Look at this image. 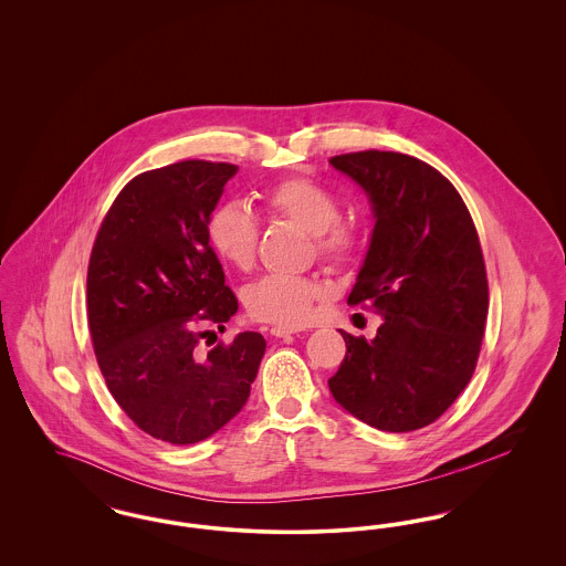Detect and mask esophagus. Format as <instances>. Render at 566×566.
I'll use <instances>...</instances> for the list:
<instances>
[{
    "label": "esophagus",
    "instance_id": "esophagus-1",
    "mask_svg": "<svg viewBox=\"0 0 566 566\" xmlns=\"http://www.w3.org/2000/svg\"><path fill=\"white\" fill-rule=\"evenodd\" d=\"M295 333H298V331L291 328V326H273L271 328L273 337H289V335H295Z\"/></svg>",
    "mask_w": 566,
    "mask_h": 566
}]
</instances>
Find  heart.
<instances>
[{
  "mask_svg": "<svg viewBox=\"0 0 566 566\" xmlns=\"http://www.w3.org/2000/svg\"><path fill=\"white\" fill-rule=\"evenodd\" d=\"M263 206L270 214L291 220L312 235L318 259L331 268H346L358 254V229L339 220L342 208L331 190L307 178H286L263 192ZM259 220L240 201L216 206L206 222V238L216 256L245 271L254 265L259 245ZM324 289L312 277L273 273L250 284L243 293V305L250 318L259 323L296 328L310 323Z\"/></svg>",
  "mask_w": 566,
  "mask_h": 566,
  "instance_id": "1",
  "label": "heart"
}]
</instances>
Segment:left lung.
Wrapping results in <instances>:
<instances>
[{"label":"left lung","mask_w":566,"mask_h":566,"mask_svg":"<svg viewBox=\"0 0 566 566\" xmlns=\"http://www.w3.org/2000/svg\"><path fill=\"white\" fill-rule=\"evenodd\" d=\"M328 163L367 192L376 218L348 303L384 318L371 342L339 331L346 358L331 395L379 431L422 429L457 401L482 348L488 280L475 224L429 163L384 150Z\"/></svg>","instance_id":"8db88e82"}]
</instances>
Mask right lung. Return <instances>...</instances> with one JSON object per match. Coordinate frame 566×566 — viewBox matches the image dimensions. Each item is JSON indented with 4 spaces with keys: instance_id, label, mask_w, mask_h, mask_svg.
I'll return each instance as SVG.
<instances>
[{
    "instance_id": "1",
    "label": "right lung",
    "mask_w": 566,
    "mask_h": 566,
    "mask_svg": "<svg viewBox=\"0 0 566 566\" xmlns=\"http://www.w3.org/2000/svg\"><path fill=\"white\" fill-rule=\"evenodd\" d=\"M235 174L231 163L180 161L135 176L88 261V328L109 392L142 431L174 446L203 441L242 411L268 348L261 333L243 331L197 350L210 333L201 326L238 312L206 238Z\"/></svg>"
}]
</instances>
